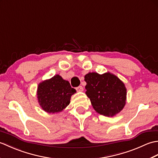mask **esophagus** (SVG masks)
<instances>
[{
	"mask_svg": "<svg viewBox=\"0 0 158 158\" xmlns=\"http://www.w3.org/2000/svg\"><path fill=\"white\" fill-rule=\"evenodd\" d=\"M76 89H77V92H83V88L81 85H80L79 87H77Z\"/></svg>",
	"mask_w": 158,
	"mask_h": 158,
	"instance_id": "1",
	"label": "esophagus"
}]
</instances>
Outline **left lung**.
I'll use <instances>...</instances> for the list:
<instances>
[{"label":"left lung","instance_id":"1","mask_svg":"<svg viewBox=\"0 0 158 158\" xmlns=\"http://www.w3.org/2000/svg\"><path fill=\"white\" fill-rule=\"evenodd\" d=\"M85 94L97 113L113 117L123 109L127 89L123 82L114 74L88 73L85 75Z\"/></svg>","mask_w":158,"mask_h":158}]
</instances>
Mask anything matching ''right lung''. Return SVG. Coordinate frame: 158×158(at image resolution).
Listing matches in <instances>:
<instances>
[{
  "label": "right lung",
  "instance_id": "add662e5",
  "mask_svg": "<svg viewBox=\"0 0 158 158\" xmlns=\"http://www.w3.org/2000/svg\"><path fill=\"white\" fill-rule=\"evenodd\" d=\"M76 93L68 81L59 75L46 79L38 85L37 95L39 105L48 113L62 111L70 104L71 96Z\"/></svg>",
  "mask_w": 158,
  "mask_h": 158
}]
</instances>
